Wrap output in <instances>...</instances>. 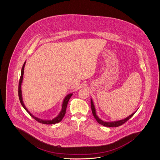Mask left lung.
<instances>
[{"mask_svg": "<svg viewBox=\"0 0 160 160\" xmlns=\"http://www.w3.org/2000/svg\"><path fill=\"white\" fill-rule=\"evenodd\" d=\"M91 106L92 112V114L93 115L94 118H95V119L97 120V121L99 123V124L105 126L107 127H118L120 125H122L123 123H124L125 122H127L128 120H129V119L135 114V113L137 112V110L136 112H134V113H132L131 115H129V116L127 117L125 119H123L122 120H119V121H112V122H106V121H104L102 120H101L99 117L98 116V115L96 113V110H95V107L94 106L93 100L91 98Z\"/></svg>", "mask_w": 160, "mask_h": 160, "instance_id": "obj_1", "label": "left lung"}]
</instances>
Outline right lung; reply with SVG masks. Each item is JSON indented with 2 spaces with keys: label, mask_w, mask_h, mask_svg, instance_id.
<instances>
[{
  "label": "right lung",
  "mask_w": 160,
  "mask_h": 160,
  "mask_svg": "<svg viewBox=\"0 0 160 160\" xmlns=\"http://www.w3.org/2000/svg\"><path fill=\"white\" fill-rule=\"evenodd\" d=\"M26 62H24V64H23V67L22 68V71H21V76H20V82H19V85H18V97H19V99L22 105L23 108L25 109V110L31 115V116L34 118L36 121H37L38 122L42 123H44V124H54L56 123H59L61 122L63 118L64 117L65 113H66V109H67V104L69 100L70 99V98L71 97V96L72 95V93H69L68 94L63 100L62 102V109H61V112H59V113L58 114V116L56 117H55L53 119H40L38 118L37 117L35 116L33 114H32L31 112L28 110V109L26 108V107L25 106L24 102H23V97H22V84L23 83V75H24V68L25 67V64H26Z\"/></svg>",
  "instance_id": "right-lung-1"
}]
</instances>
